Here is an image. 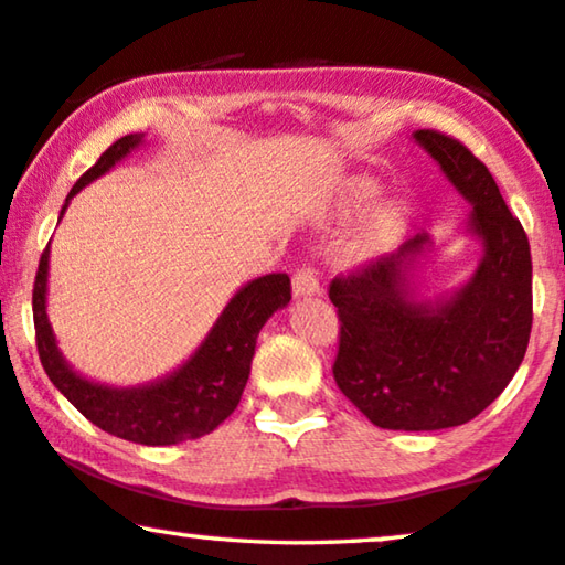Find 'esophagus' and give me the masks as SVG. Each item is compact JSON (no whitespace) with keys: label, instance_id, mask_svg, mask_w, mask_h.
<instances>
[{"label":"esophagus","instance_id":"obj_1","mask_svg":"<svg viewBox=\"0 0 565 565\" xmlns=\"http://www.w3.org/2000/svg\"><path fill=\"white\" fill-rule=\"evenodd\" d=\"M291 291L295 297H318L320 295V281L315 276L312 268H299L295 278H291Z\"/></svg>","mask_w":565,"mask_h":565}]
</instances>
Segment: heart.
I'll return each mask as SVG.
<instances>
[{
	"instance_id": "1",
	"label": "heart",
	"mask_w": 565,
	"mask_h": 565,
	"mask_svg": "<svg viewBox=\"0 0 565 565\" xmlns=\"http://www.w3.org/2000/svg\"><path fill=\"white\" fill-rule=\"evenodd\" d=\"M385 188L377 178L372 175H351L343 180L341 188L335 193V214L338 216H359L366 209H372L380 201V195ZM411 212L403 201H387L377 212L372 214V220L366 222V227L361 230V235L353 239L351 245V258L359 263H372L385 258L387 253H393V247L401 243L405 230H408Z\"/></svg>"
}]
</instances>
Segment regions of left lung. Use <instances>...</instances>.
Instances as JSON below:
<instances>
[{
    "mask_svg": "<svg viewBox=\"0 0 565 565\" xmlns=\"http://www.w3.org/2000/svg\"><path fill=\"white\" fill-rule=\"evenodd\" d=\"M413 141L470 206L462 232L480 260L468 281L426 297L418 268L439 250L418 232L395 253L330 284L341 393L380 428L439 431L468 424L503 393L532 330V258L522 224L483 162L436 131Z\"/></svg>",
    "mask_w": 565,
    "mask_h": 565,
    "instance_id": "1",
    "label": "left lung"
}]
</instances>
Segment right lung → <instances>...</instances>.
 <instances>
[{"label": "right lung", "instance_id": "right-lung-1", "mask_svg": "<svg viewBox=\"0 0 565 565\" xmlns=\"http://www.w3.org/2000/svg\"><path fill=\"white\" fill-rule=\"evenodd\" d=\"M141 145L145 134H129L113 141L100 160L74 183L58 222L82 188L110 172ZM49 258L51 243L38 263L33 287L35 343L43 370L58 393L97 428L147 447L180 445L185 439L212 434L237 408L250 377L260 328L291 299L287 274L253 278L232 295L204 341L170 374L145 385H105L79 374L58 349L49 320Z\"/></svg>", "mask_w": 565, "mask_h": 565}]
</instances>
